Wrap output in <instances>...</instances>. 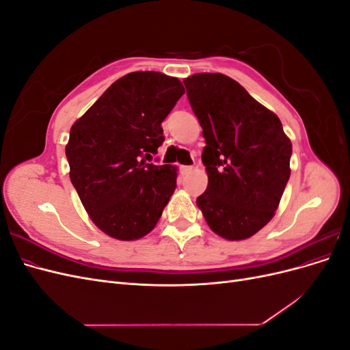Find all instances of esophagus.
I'll return each mask as SVG.
<instances>
[{"label": "esophagus", "mask_w": 350, "mask_h": 350, "mask_svg": "<svg viewBox=\"0 0 350 350\" xmlns=\"http://www.w3.org/2000/svg\"><path fill=\"white\" fill-rule=\"evenodd\" d=\"M193 172V166H181V174L183 175H188Z\"/></svg>", "instance_id": "34e87169"}]
</instances>
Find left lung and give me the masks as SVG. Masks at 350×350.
Instances as JSON below:
<instances>
[{
	"instance_id": "left-lung-1",
	"label": "left lung",
	"mask_w": 350,
	"mask_h": 350,
	"mask_svg": "<svg viewBox=\"0 0 350 350\" xmlns=\"http://www.w3.org/2000/svg\"><path fill=\"white\" fill-rule=\"evenodd\" d=\"M203 129L208 184L197 206L216 235L242 241L273 219L291 176L292 143L278 115L220 72L184 79Z\"/></svg>"
}]
</instances>
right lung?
Masks as SVG:
<instances>
[{
    "instance_id": "add662e5",
    "label": "right lung",
    "mask_w": 350,
    "mask_h": 350,
    "mask_svg": "<svg viewBox=\"0 0 350 350\" xmlns=\"http://www.w3.org/2000/svg\"><path fill=\"white\" fill-rule=\"evenodd\" d=\"M185 93L176 77L125 74L72 124L70 179L103 234L135 241L153 230L176 188L178 167L149 163L163 143L162 122Z\"/></svg>"
}]
</instances>
